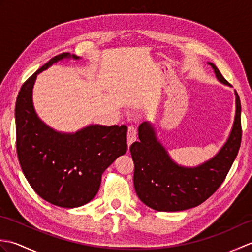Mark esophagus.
Here are the masks:
<instances>
[{"label":"esophagus","instance_id":"34e87169","mask_svg":"<svg viewBox=\"0 0 252 252\" xmlns=\"http://www.w3.org/2000/svg\"><path fill=\"white\" fill-rule=\"evenodd\" d=\"M136 129L133 126H129V129H127V134H126V138H127V145H129V147L131 146V144L133 142L136 141Z\"/></svg>","mask_w":252,"mask_h":252}]
</instances>
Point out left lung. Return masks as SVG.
<instances>
[{"mask_svg": "<svg viewBox=\"0 0 252 252\" xmlns=\"http://www.w3.org/2000/svg\"><path fill=\"white\" fill-rule=\"evenodd\" d=\"M219 81L229 85L215 63H208ZM236 114L228 140L215 157L198 167L175 163L157 140L148 121L138 126V138L130 147L134 162L135 191L149 208L157 211H183L199 206L219 187L231 169L242 143L240 99L236 91Z\"/></svg>", "mask_w": 252, "mask_h": 252, "instance_id": "left-lung-1", "label": "left lung"}]
</instances>
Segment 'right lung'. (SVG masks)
Instances as JSON below:
<instances>
[{
  "label": "right lung",
  "instance_id": "obj_1",
  "mask_svg": "<svg viewBox=\"0 0 252 252\" xmlns=\"http://www.w3.org/2000/svg\"><path fill=\"white\" fill-rule=\"evenodd\" d=\"M69 53L53 57L21 85L16 100V149L21 170L32 189L44 200L63 208L91 201L99 189L101 174L126 154V126H89L74 133L56 132L36 116L32 88L37 73Z\"/></svg>",
  "mask_w": 252,
  "mask_h": 252
}]
</instances>
